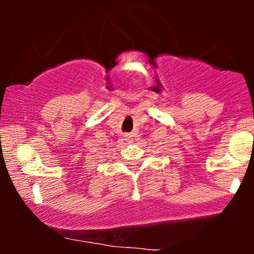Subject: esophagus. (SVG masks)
Listing matches in <instances>:
<instances>
[{
    "mask_svg": "<svg viewBox=\"0 0 254 254\" xmlns=\"http://www.w3.org/2000/svg\"><path fill=\"white\" fill-rule=\"evenodd\" d=\"M124 141L127 142V144H129V143H132V142H133L132 135H131V133H125V136H124Z\"/></svg>",
    "mask_w": 254,
    "mask_h": 254,
    "instance_id": "esophagus-1",
    "label": "esophagus"
}]
</instances>
